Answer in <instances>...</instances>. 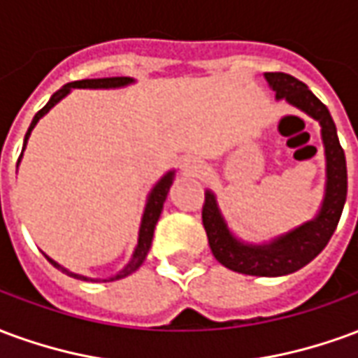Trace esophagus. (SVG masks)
<instances>
[{"mask_svg":"<svg viewBox=\"0 0 358 358\" xmlns=\"http://www.w3.org/2000/svg\"><path fill=\"white\" fill-rule=\"evenodd\" d=\"M182 169L189 174H195V172H199L201 169V161H197V159H186L184 164H182Z\"/></svg>","mask_w":358,"mask_h":358,"instance_id":"esophagus-1","label":"esophagus"}]
</instances>
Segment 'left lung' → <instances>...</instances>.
<instances>
[{"instance_id": "left-lung-1", "label": "left lung", "mask_w": 358, "mask_h": 358, "mask_svg": "<svg viewBox=\"0 0 358 358\" xmlns=\"http://www.w3.org/2000/svg\"><path fill=\"white\" fill-rule=\"evenodd\" d=\"M264 78L276 92L278 99H285L299 107L322 126V141L326 149V195L322 209L315 220L280 236L268 245H245L236 240L226 228L217 207V199L210 192L205 194L201 218L210 251L218 263L240 274L270 278L292 274L303 268L328 245L345 205L347 164L328 107L292 74L266 73Z\"/></svg>"}]
</instances>
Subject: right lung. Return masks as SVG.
<instances>
[{
    "label": "right lung",
    "instance_id": "add662e5",
    "mask_svg": "<svg viewBox=\"0 0 358 358\" xmlns=\"http://www.w3.org/2000/svg\"><path fill=\"white\" fill-rule=\"evenodd\" d=\"M132 78H128V76H113V78H88V80H76V82H69L65 84L63 88L57 90L55 94L51 95V99L48 101L45 107L36 113V117L32 118V124L28 128L27 136H24V145H27L28 141V136L32 132V128L36 126V122L40 120V118L48 113V110L59 103L63 97H65L69 92L73 88H120V86H126V84H130ZM24 149V148H22ZM22 155V153H20ZM20 159V157H19ZM172 178H174V172H169L166 176H164L159 184H157L153 189H151V194H149V199H148V205H145V210H143V218H141V226H140V238H138V248L134 251L132 255V261L126 264L124 268L120 270L118 274L115 276H110L109 280H103V282H113V280H120V278H126L128 274H132L134 270L140 268V264L145 261V255H148L149 248H151V240H153V230H155V224L159 217H161V210H163V205H164V199H166V194H169V189L172 186ZM48 261H50L55 268H59L61 272H65L66 276L71 278H76V280H86V282H92V278H86V276H80V274H74V272H69L66 268H63L61 264H57L53 259L48 257Z\"/></svg>",
    "mask_w": 358,
    "mask_h": 358
}]
</instances>
